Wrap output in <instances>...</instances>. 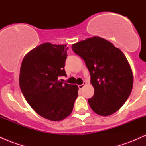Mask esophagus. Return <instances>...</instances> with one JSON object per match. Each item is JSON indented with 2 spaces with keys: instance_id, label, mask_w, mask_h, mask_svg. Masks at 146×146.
<instances>
[{
  "instance_id": "1",
  "label": "esophagus",
  "mask_w": 146,
  "mask_h": 146,
  "mask_svg": "<svg viewBox=\"0 0 146 146\" xmlns=\"http://www.w3.org/2000/svg\"><path fill=\"white\" fill-rule=\"evenodd\" d=\"M86 82H84L82 84L78 85V87H79V88H80V89H82V88H84V86L85 85H86Z\"/></svg>"
}]
</instances>
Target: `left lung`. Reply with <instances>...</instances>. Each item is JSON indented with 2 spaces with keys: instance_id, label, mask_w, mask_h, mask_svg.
Wrapping results in <instances>:
<instances>
[{
  "instance_id": "1",
  "label": "left lung",
  "mask_w": 146,
  "mask_h": 146,
  "mask_svg": "<svg viewBox=\"0 0 146 146\" xmlns=\"http://www.w3.org/2000/svg\"><path fill=\"white\" fill-rule=\"evenodd\" d=\"M72 49L84 60L94 88L88 102L101 116L119 110L131 93L133 75L128 60L119 48L109 41L93 37L72 45Z\"/></svg>"
}]
</instances>
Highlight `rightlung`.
<instances>
[{"instance_id": "obj_1", "label": "right lung", "mask_w": 146, "mask_h": 146, "mask_svg": "<svg viewBox=\"0 0 146 146\" xmlns=\"http://www.w3.org/2000/svg\"><path fill=\"white\" fill-rule=\"evenodd\" d=\"M66 45L43 43L30 51L22 62L19 84L25 100L36 113L59 121L69 116L78 98L77 85L60 82L66 76Z\"/></svg>"}]
</instances>
